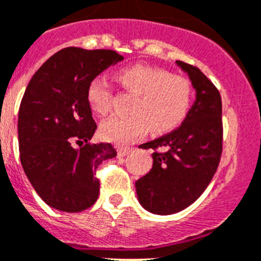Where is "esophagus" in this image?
I'll return each mask as SVG.
<instances>
[{"instance_id":"34e87169","label":"esophagus","mask_w":261,"mask_h":261,"mask_svg":"<svg viewBox=\"0 0 261 261\" xmlns=\"http://www.w3.org/2000/svg\"><path fill=\"white\" fill-rule=\"evenodd\" d=\"M130 150H132L130 148H125V146H117V154H119V157H124V155L128 154Z\"/></svg>"}]
</instances>
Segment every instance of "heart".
Masks as SVG:
<instances>
[{
	"mask_svg": "<svg viewBox=\"0 0 261 261\" xmlns=\"http://www.w3.org/2000/svg\"><path fill=\"white\" fill-rule=\"evenodd\" d=\"M120 83L136 93L132 116H113L101 124L104 139L117 144H128L148 130L161 133L177 126L188 113L193 88L186 77L171 75L157 67L135 64L117 73ZM87 99L93 112L107 115L111 109L112 91L103 77L91 82Z\"/></svg>",
	"mask_w": 261,
	"mask_h": 261,
	"instance_id": "obj_1",
	"label": "heart"
}]
</instances>
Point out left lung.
Instances as JSON below:
<instances>
[{"label":"left lung","mask_w":261,"mask_h":261,"mask_svg":"<svg viewBox=\"0 0 261 261\" xmlns=\"http://www.w3.org/2000/svg\"><path fill=\"white\" fill-rule=\"evenodd\" d=\"M195 91V101L173 132L142 144L154 149L153 166L136 182L146 211L171 215L194 203L210 185L222 154V99L199 68L177 61Z\"/></svg>","instance_id":"1"}]
</instances>
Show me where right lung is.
<instances>
[{"instance_id": "right-lung-1", "label": "right lung", "mask_w": 261, "mask_h": 261, "mask_svg": "<svg viewBox=\"0 0 261 261\" xmlns=\"http://www.w3.org/2000/svg\"><path fill=\"white\" fill-rule=\"evenodd\" d=\"M122 59L112 50L67 47L29 82L18 112L19 157L31 186L55 210L79 213L99 197L95 170L117 153L108 142L90 144L97 126L87 91L97 75ZM72 141L84 146L73 148Z\"/></svg>"}]
</instances>
